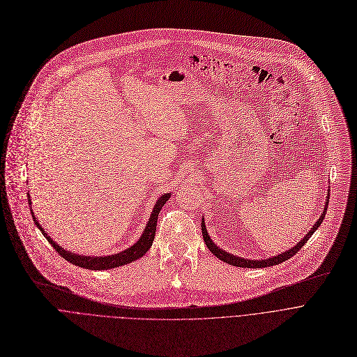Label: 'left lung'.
<instances>
[{
	"instance_id": "8db88e82",
	"label": "left lung",
	"mask_w": 357,
	"mask_h": 357,
	"mask_svg": "<svg viewBox=\"0 0 357 357\" xmlns=\"http://www.w3.org/2000/svg\"><path fill=\"white\" fill-rule=\"evenodd\" d=\"M328 203H329V189H328V199L326 202L324 203V212L321 213V218L315 222V225L311 227V230L305 234L294 247L277 254V256H271V257H266V259H260V260H250V259H245V257H238V256H234V254L220 248L219 245L215 244V241L211 238L209 233H208V229H206V225H205V218H202V223H200V227H202V234H203V240H205V244L208 245V248L212 251V254H215V256L222 260L223 263H227L230 266H234V267H245V268H261V267H270V266H275V264H280V263H284L287 261L288 259H291L292 256H295V254L299 251V248L307 243L310 240V237L318 230V227L321 226V223L324 222L325 219V215H326V211H328Z\"/></svg>"
}]
</instances>
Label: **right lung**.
<instances>
[{"label":"right lung","instance_id":"1","mask_svg":"<svg viewBox=\"0 0 357 357\" xmlns=\"http://www.w3.org/2000/svg\"><path fill=\"white\" fill-rule=\"evenodd\" d=\"M169 197H171V193H162L158 197L154 208H152V212L149 215V219L146 222V226H145L141 237L132 245H130L128 248H126V250H123L120 252L109 254V256H83V254L72 252L70 250L63 248L56 241H54L52 237L47 236V233L42 229L40 223L35 218V213L32 211V200H31V196H29V192H28V203L31 205L29 209H31V213H32V219H33L36 227L45 236V238L50 243V245H52L66 261H69V263H72L75 266L87 268V270H97V271L121 267V266L130 264V263H132V261H135V260H138V259H141L144 256V254L152 245V241H154L155 230H157V222H158V215H160L162 206L168 202Z\"/></svg>","mask_w":357,"mask_h":357}]
</instances>
